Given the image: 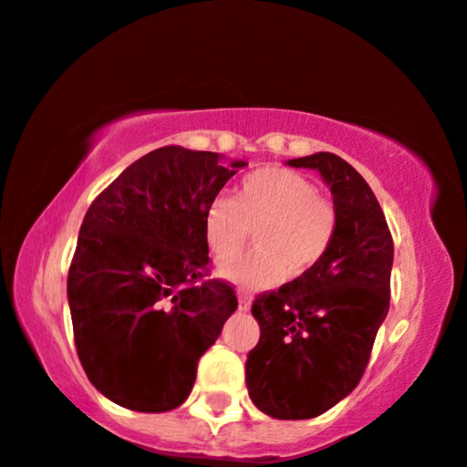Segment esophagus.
Segmentation results:
<instances>
[{"mask_svg":"<svg viewBox=\"0 0 467 467\" xmlns=\"http://www.w3.org/2000/svg\"><path fill=\"white\" fill-rule=\"evenodd\" d=\"M238 306L240 310H249L251 308V293H246V290H238Z\"/></svg>","mask_w":467,"mask_h":467,"instance_id":"esophagus-1","label":"esophagus"}]
</instances>
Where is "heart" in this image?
Listing matches in <instances>:
<instances>
[{"instance_id":"1","label":"heart","mask_w":467,"mask_h":467,"mask_svg":"<svg viewBox=\"0 0 467 467\" xmlns=\"http://www.w3.org/2000/svg\"><path fill=\"white\" fill-rule=\"evenodd\" d=\"M205 238L218 260L239 253L258 229L254 254L223 262V277L246 288L275 286L310 271L330 249L337 207L317 194L312 181L286 168H265L244 177L232 199H213L202 216Z\"/></svg>"}]
</instances>
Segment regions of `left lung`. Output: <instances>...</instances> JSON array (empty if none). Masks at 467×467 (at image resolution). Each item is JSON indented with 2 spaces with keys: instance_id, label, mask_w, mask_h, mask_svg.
<instances>
[{
  "instance_id": "obj_1",
  "label": "left lung",
  "mask_w": 467,
  "mask_h": 467,
  "mask_svg": "<svg viewBox=\"0 0 467 467\" xmlns=\"http://www.w3.org/2000/svg\"><path fill=\"white\" fill-rule=\"evenodd\" d=\"M332 192L337 234L310 271L254 301L260 341L246 356L251 402L275 420H310L354 391L389 312L393 240L367 181L332 152L290 159Z\"/></svg>"
}]
</instances>
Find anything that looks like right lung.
I'll return each mask as SVG.
<instances>
[{
  "mask_svg": "<svg viewBox=\"0 0 467 467\" xmlns=\"http://www.w3.org/2000/svg\"><path fill=\"white\" fill-rule=\"evenodd\" d=\"M246 161L183 146L148 152L91 202L67 275L76 352L104 398L140 413L181 407L199 358L238 308L210 279L207 205Z\"/></svg>",
  "mask_w": 467,
  "mask_h": 467,
  "instance_id": "1",
  "label": "right lung"
}]
</instances>
